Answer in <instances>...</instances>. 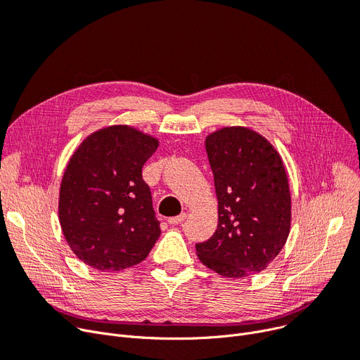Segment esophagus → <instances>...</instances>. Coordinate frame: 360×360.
I'll use <instances>...</instances> for the list:
<instances>
[{
	"label": "esophagus",
	"mask_w": 360,
	"mask_h": 360,
	"mask_svg": "<svg viewBox=\"0 0 360 360\" xmlns=\"http://www.w3.org/2000/svg\"><path fill=\"white\" fill-rule=\"evenodd\" d=\"M186 218V214H180V215H177V217H171V218H168L167 221H168V224H180V222L183 221Z\"/></svg>",
	"instance_id": "1"
}]
</instances>
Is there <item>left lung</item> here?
Masks as SVG:
<instances>
[{
	"label": "left lung",
	"instance_id": "left-lung-1",
	"mask_svg": "<svg viewBox=\"0 0 360 360\" xmlns=\"http://www.w3.org/2000/svg\"><path fill=\"white\" fill-rule=\"evenodd\" d=\"M218 199V226L196 245L199 261L227 278L264 271L287 242L292 196L278 150L245 126L221 127L205 138Z\"/></svg>",
	"mask_w": 360,
	"mask_h": 360
}]
</instances>
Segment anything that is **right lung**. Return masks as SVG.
<instances>
[{"label": "right lung", "instance_id": "obj_1", "mask_svg": "<svg viewBox=\"0 0 360 360\" xmlns=\"http://www.w3.org/2000/svg\"><path fill=\"white\" fill-rule=\"evenodd\" d=\"M158 145L139 129L112 124L75 150L60 184L58 218L82 262L107 272L146 259L161 229L142 167Z\"/></svg>", "mask_w": 360, "mask_h": 360}]
</instances>
